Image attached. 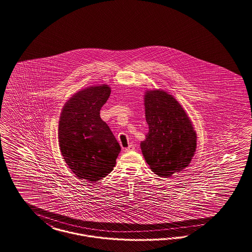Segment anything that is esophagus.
I'll list each match as a JSON object with an SVG mask.
<instances>
[{
    "label": "esophagus",
    "instance_id": "esophagus-1",
    "mask_svg": "<svg viewBox=\"0 0 252 252\" xmlns=\"http://www.w3.org/2000/svg\"><path fill=\"white\" fill-rule=\"evenodd\" d=\"M134 150V146L133 145H129V147H127V148H125V149H123V151L124 152H126V153H128V152H131V151H133Z\"/></svg>",
    "mask_w": 252,
    "mask_h": 252
}]
</instances>
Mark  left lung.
<instances>
[{
	"instance_id": "1",
	"label": "left lung",
	"mask_w": 252,
	"mask_h": 252,
	"mask_svg": "<svg viewBox=\"0 0 252 252\" xmlns=\"http://www.w3.org/2000/svg\"><path fill=\"white\" fill-rule=\"evenodd\" d=\"M144 105L149 131L140 143L143 156L156 175L168 178L190 164L197 132L186 110L164 90H147Z\"/></svg>"
}]
</instances>
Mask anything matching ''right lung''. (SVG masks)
<instances>
[{"label": "right lung", "instance_id": "obj_1", "mask_svg": "<svg viewBox=\"0 0 252 252\" xmlns=\"http://www.w3.org/2000/svg\"><path fill=\"white\" fill-rule=\"evenodd\" d=\"M110 93L108 85L79 90L66 100L59 119L61 154L76 177L90 184L109 174L121 153L120 144L99 116Z\"/></svg>", "mask_w": 252, "mask_h": 252}]
</instances>
